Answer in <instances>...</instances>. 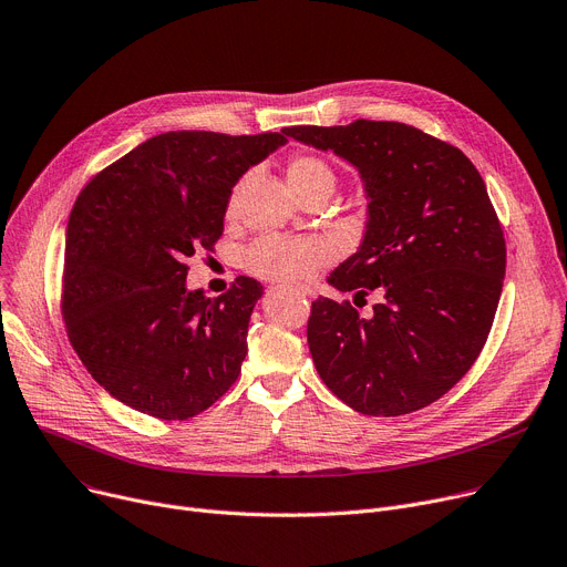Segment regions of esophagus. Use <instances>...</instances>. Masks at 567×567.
<instances>
[{
  "instance_id": "34e87169",
  "label": "esophagus",
  "mask_w": 567,
  "mask_h": 567,
  "mask_svg": "<svg viewBox=\"0 0 567 567\" xmlns=\"http://www.w3.org/2000/svg\"><path fill=\"white\" fill-rule=\"evenodd\" d=\"M290 290L292 292H297V295H301V297H313V288H309V286H290Z\"/></svg>"
}]
</instances>
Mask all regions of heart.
Here are the masks:
<instances>
[{
    "instance_id": "obj_1",
    "label": "heart",
    "mask_w": 567,
    "mask_h": 567,
    "mask_svg": "<svg viewBox=\"0 0 567 567\" xmlns=\"http://www.w3.org/2000/svg\"><path fill=\"white\" fill-rule=\"evenodd\" d=\"M286 182L290 190L307 199L309 195H331L338 184L333 165L309 152H295L286 161ZM238 184L231 193V206L240 193ZM333 258V243L324 236H264L243 251L247 272L270 281H303L316 275Z\"/></svg>"
}]
</instances>
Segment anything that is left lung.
<instances>
[{
	"label": "left lung",
	"mask_w": 567,
	"mask_h": 567,
	"mask_svg": "<svg viewBox=\"0 0 567 567\" xmlns=\"http://www.w3.org/2000/svg\"><path fill=\"white\" fill-rule=\"evenodd\" d=\"M281 134L352 163L368 197L357 254L327 279L381 292L370 318L318 297L307 327L318 374L363 415L441 400L482 354L506 272V243L482 174L454 145L404 122L286 126Z\"/></svg>",
	"instance_id": "1"
}]
</instances>
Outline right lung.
Segmentation results:
<instances>
[{"instance_id": "1", "label": "right lung", "mask_w": 567, "mask_h": 567, "mask_svg": "<svg viewBox=\"0 0 567 567\" xmlns=\"http://www.w3.org/2000/svg\"><path fill=\"white\" fill-rule=\"evenodd\" d=\"M284 134L167 132L104 167L70 213L61 311L76 357L122 404L188 420L240 374L264 295L238 277L220 297L188 290L186 260L210 251L243 174Z\"/></svg>"}]
</instances>
